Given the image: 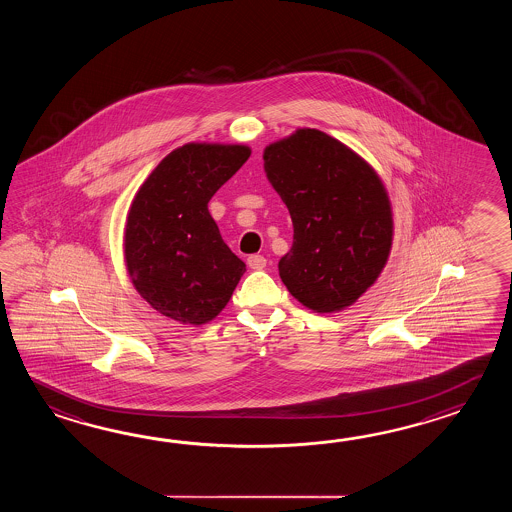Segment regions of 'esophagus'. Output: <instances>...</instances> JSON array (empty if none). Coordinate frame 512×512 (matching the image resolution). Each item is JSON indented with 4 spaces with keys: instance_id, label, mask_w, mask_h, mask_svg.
<instances>
[{
    "instance_id": "34e87169",
    "label": "esophagus",
    "mask_w": 512,
    "mask_h": 512,
    "mask_svg": "<svg viewBox=\"0 0 512 512\" xmlns=\"http://www.w3.org/2000/svg\"><path fill=\"white\" fill-rule=\"evenodd\" d=\"M247 263H249V267L254 269V271H261L267 265V260L261 254H252V256L247 258Z\"/></svg>"
}]
</instances>
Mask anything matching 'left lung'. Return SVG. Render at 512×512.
I'll return each mask as SVG.
<instances>
[{"mask_svg": "<svg viewBox=\"0 0 512 512\" xmlns=\"http://www.w3.org/2000/svg\"><path fill=\"white\" fill-rule=\"evenodd\" d=\"M265 172L293 219L280 278L316 313L353 304L381 274L392 247V210L381 179L337 139L298 130L263 153Z\"/></svg>", "mask_w": 512, "mask_h": 512, "instance_id": "obj_1", "label": "left lung"}]
</instances>
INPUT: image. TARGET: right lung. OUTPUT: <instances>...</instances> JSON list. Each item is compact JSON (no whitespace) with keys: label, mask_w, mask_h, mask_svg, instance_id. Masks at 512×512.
Instances as JSON below:
<instances>
[{"label":"right lung","mask_w":512,"mask_h":512,"mask_svg":"<svg viewBox=\"0 0 512 512\" xmlns=\"http://www.w3.org/2000/svg\"><path fill=\"white\" fill-rule=\"evenodd\" d=\"M249 155L247 146L185 144L164 157L133 199L126 265L135 289L161 315L199 326L234 293L245 263L221 238L208 201Z\"/></svg>","instance_id":"add662e5"}]
</instances>
